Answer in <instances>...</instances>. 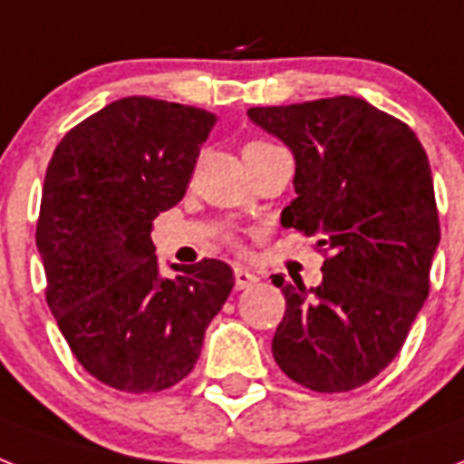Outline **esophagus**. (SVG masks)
Segmentation results:
<instances>
[{
  "instance_id": "esophagus-1",
  "label": "esophagus",
  "mask_w": 464,
  "mask_h": 464,
  "mask_svg": "<svg viewBox=\"0 0 464 464\" xmlns=\"http://www.w3.org/2000/svg\"><path fill=\"white\" fill-rule=\"evenodd\" d=\"M256 281H258V278H256V276H254V273L246 271V268H239V266H237V268H235V285H237V290L251 288V285H254V283H256Z\"/></svg>"
}]
</instances>
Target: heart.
I'll return each mask as SVG.
<instances>
[{
  "label": "heart",
  "mask_w": 464,
  "mask_h": 464,
  "mask_svg": "<svg viewBox=\"0 0 464 464\" xmlns=\"http://www.w3.org/2000/svg\"><path fill=\"white\" fill-rule=\"evenodd\" d=\"M268 147H276L271 142H264V140H251L244 145V154H251V152H261V150H268Z\"/></svg>",
  "instance_id": "1"
}]
</instances>
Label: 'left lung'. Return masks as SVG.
Wrapping results in <instances>:
<instances>
[{
	"label": "left lung",
	"instance_id": "left-lung-1",
	"mask_svg": "<svg viewBox=\"0 0 464 464\" xmlns=\"http://www.w3.org/2000/svg\"><path fill=\"white\" fill-rule=\"evenodd\" d=\"M295 157L281 225L324 246L317 288L283 283L273 358L297 385L348 392L394 361L429 297L440 242L426 150L407 123L355 96L249 109Z\"/></svg>",
	"mask_w": 464,
	"mask_h": 464
}]
</instances>
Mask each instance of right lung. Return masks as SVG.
Wrapping results in <instances>:
<instances>
[{
    "label": "right lung",
    "mask_w": 464,
    "mask_h": 464,
    "mask_svg": "<svg viewBox=\"0 0 464 464\" xmlns=\"http://www.w3.org/2000/svg\"><path fill=\"white\" fill-rule=\"evenodd\" d=\"M218 118L128 96L74 125L45 171L35 246L45 300L82 368L121 392H160L198 361L208 324L235 288L225 261L154 256L152 220L191 181Z\"/></svg>",
    "instance_id": "obj_1"
}]
</instances>
